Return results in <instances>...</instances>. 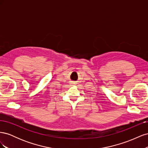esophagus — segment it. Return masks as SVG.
<instances>
[{
    "mask_svg": "<svg viewBox=\"0 0 148 148\" xmlns=\"http://www.w3.org/2000/svg\"><path fill=\"white\" fill-rule=\"evenodd\" d=\"M73 84H77V83H75V82H74V83H73Z\"/></svg>",
    "mask_w": 148,
    "mask_h": 148,
    "instance_id": "esophagus-1",
    "label": "esophagus"
}]
</instances>
